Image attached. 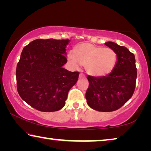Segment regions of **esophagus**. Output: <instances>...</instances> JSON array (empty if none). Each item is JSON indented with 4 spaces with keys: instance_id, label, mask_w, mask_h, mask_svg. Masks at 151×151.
<instances>
[{
    "instance_id": "esophagus-1",
    "label": "esophagus",
    "mask_w": 151,
    "mask_h": 151,
    "mask_svg": "<svg viewBox=\"0 0 151 151\" xmlns=\"http://www.w3.org/2000/svg\"><path fill=\"white\" fill-rule=\"evenodd\" d=\"M79 78H86V76L84 75L83 73H81L80 75H79Z\"/></svg>"
}]
</instances>
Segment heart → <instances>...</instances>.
<instances>
[{
    "instance_id": "heart-1",
    "label": "heart",
    "mask_w": 151,
    "mask_h": 151,
    "mask_svg": "<svg viewBox=\"0 0 151 151\" xmlns=\"http://www.w3.org/2000/svg\"><path fill=\"white\" fill-rule=\"evenodd\" d=\"M67 58L74 68L85 66L88 74L94 76H104L111 74L115 68L118 59L116 51L91 43L77 45L75 52L68 53Z\"/></svg>"
}]
</instances>
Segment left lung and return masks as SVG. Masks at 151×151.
<instances>
[{
  "label": "left lung",
  "instance_id": "1",
  "mask_svg": "<svg viewBox=\"0 0 151 151\" xmlns=\"http://www.w3.org/2000/svg\"><path fill=\"white\" fill-rule=\"evenodd\" d=\"M105 45L116 51V65L106 76L88 75L89 85L85 96L92 109L111 112L121 108L132 97L136 86L137 69L134 54L126 47L112 42H107Z\"/></svg>",
  "mask_w": 151,
  "mask_h": 151
}]
</instances>
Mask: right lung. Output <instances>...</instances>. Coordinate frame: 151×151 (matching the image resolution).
I'll return each mask as SVG.
<instances>
[{
  "label": "right lung",
  "mask_w": 151,
  "mask_h": 151,
  "mask_svg": "<svg viewBox=\"0 0 151 151\" xmlns=\"http://www.w3.org/2000/svg\"><path fill=\"white\" fill-rule=\"evenodd\" d=\"M69 40L36 39L25 46L16 69L17 91L22 100L42 112H54L65 106L68 93L79 72L63 66L67 62Z\"/></svg>",
  "instance_id": "right-lung-1"
}]
</instances>
